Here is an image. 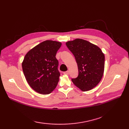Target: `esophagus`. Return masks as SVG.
Segmentation results:
<instances>
[{"instance_id":"34e87169","label":"esophagus","mask_w":129,"mask_h":129,"mask_svg":"<svg viewBox=\"0 0 129 129\" xmlns=\"http://www.w3.org/2000/svg\"><path fill=\"white\" fill-rule=\"evenodd\" d=\"M63 74H66V75H69V72L68 71H66V72H64L63 73Z\"/></svg>"}]
</instances>
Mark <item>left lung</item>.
I'll list each match as a JSON object with an SVG mask.
<instances>
[{"label":"left lung","mask_w":129,"mask_h":129,"mask_svg":"<svg viewBox=\"0 0 129 129\" xmlns=\"http://www.w3.org/2000/svg\"><path fill=\"white\" fill-rule=\"evenodd\" d=\"M75 56L79 75L72 79L73 83L82 91L90 90L98 84L103 77L105 57L98 46L81 39L66 43Z\"/></svg>","instance_id":"8db88e82"}]
</instances>
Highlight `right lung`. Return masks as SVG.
Instances as JSON below:
<instances>
[{
  "mask_svg": "<svg viewBox=\"0 0 129 129\" xmlns=\"http://www.w3.org/2000/svg\"><path fill=\"white\" fill-rule=\"evenodd\" d=\"M62 44L46 40L27 53L22 63V71L30 87L43 95L49 94L55 89L60 73L55 57Z\"/></svg>",
  "mask_w": 129,
  "mask_h": 129,
  "instance_id": "add662e5",
  "label": "right lung"
}]
</instances>
